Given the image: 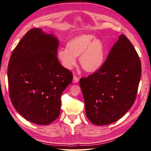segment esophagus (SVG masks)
I'll list each match as a JSON object with an SVG mask.
<instances>
[{
  "instance_id": "1",
  "label": "esophagus",
  "mask_w": 151,
  "mask_h": 151,
  "mask_svg": "<svg viewBox=\"0 0 151 151\" xmlns=\"http://www.w3.org/2000/svg\"><path fill=\"white\" fill-rule=\"evenodd\" d=\"M79 81V78H78L77 76H73V83H78Z\"/></svg>"
}]
</instances>
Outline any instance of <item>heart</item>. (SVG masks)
<instances>
[{"instance_id": "obj_1", "label": "heart", "mask_w": 151, "mask_h": 151, "mask_svg": "<svg viewBox=\"0 0 151 151\" xmlns=\"http://www.w3.org/2000/svg\"><path fill=\"white\" fill-rule=\"evenodd\" d=\"M66 47L58 49L57 58L67 69L73 68L76 65V57L78 56L81 66L88 73H96L105 63L106 47L102 40L94 35H77L69 40Z\"/></svg>"}]
</instances>
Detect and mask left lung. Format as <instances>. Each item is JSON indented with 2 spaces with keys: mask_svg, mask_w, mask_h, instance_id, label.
<instances>
[{
  "mask_svg": "<svg viewBox=\"0 0 151 151\" xmlns=\"http://www.w3.org/2000/svg\"><path fill=\"white\" fill-rule=\"evenodd\" d=\"M140 77L139 56L130 40L121 34L101 68L80 79L91 122L104 126L123 117L135 101Z\"/></svg>",
  "mask_w": 151,
  "mask_h": 151,
  "instance_id": "1",
  "label": "left lung"
}]
</instances>
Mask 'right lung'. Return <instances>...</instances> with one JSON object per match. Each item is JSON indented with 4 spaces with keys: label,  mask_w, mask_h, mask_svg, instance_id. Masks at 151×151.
Segmentation results:
<instances>
[{
    "label": "right lung",
    "mask_w": 151,
    "mask_h": 151,
    "mask_svg": "<svg viewBox=\"0 0 151 151\" xmlns=\"http://www.w3.org/2000/svg\"><path fill=\"white\" fill-rule=\"evenodd\" d=\"M59 40L34 28L14 49L8 66L9 95L14 107L31 122L47 125L60 115L61 95L73 74L57 58Z\"/></svg>",
    "instance_id": "obj_1"
}]
</instances>
